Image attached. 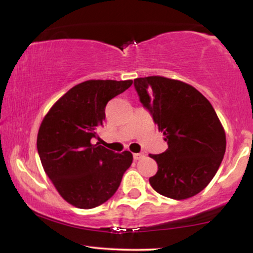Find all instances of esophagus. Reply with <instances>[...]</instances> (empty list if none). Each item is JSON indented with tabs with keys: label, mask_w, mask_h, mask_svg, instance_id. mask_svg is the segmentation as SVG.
<instances>
[{
	"label": "esophagus",
	"mask_w": 253,
	"mask_h": 253,
	"mask_svg": "<svg viewBox=\"0 0 253 253\" xmlns=\"http://www.w3.org/2000/svg\"><path fill=\"white\" fill-rule=\"evenodd\" d=\"M141 158H144V153H134L133 154L134 160H140Z\"/></svg>",
	"instance_id": "1"
}]
</instances>
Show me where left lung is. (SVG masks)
Wrapping results in <instances>:
<instances>
[{"label":"left lung","instance_id":"obj_1","mask_svg":"<svg viewBox=\"0 0 253 253\" xmlns=\"http://www.w3.org/2000/svg\"><path fill=\"white\" fill-rule=\"evenodd\" d=\"M133 85L168 144L164 153L150 154L158 164L152 188L176 200L197 195L212 181L226 152L215 110L195 87L175 79L151 76Z\"/></svg>","mask_w":253,"mask_h":253}]
</instances>
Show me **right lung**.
<instances>
[{"instance_id": "obj_1", "label": "right lung", "mask_w": 253, "mask_h": 253, "mask_svg": "<svg viewBox=\"0 0 253 253\" xmlns=\"http://www.w3.org/2000/svg\"><path fill=\"white\" fill-rule=\"evenodd\" d=\"M132 81H87L65 93L41 123L37 148L48 177L62 198L78 209H93L112 198L133 157L108 150L99 143L109 100L123 93Z\"/></svg>"}]
</instances>
